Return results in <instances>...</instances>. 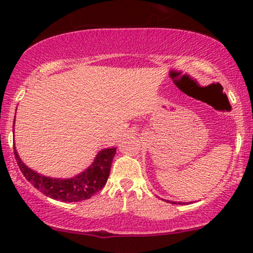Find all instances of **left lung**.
Masks as SVG:
<instances>
[{"mask_svg": "<svg viewBox=\"0 0 253 253\" xmlns=\"http://www.w3.org/2000/svg\"><path fill=\"white\" fill-rule=\"evenodd\" d=\"M164 201H166V200H164ZM166 202H169V203H173V204H190L191 202H172V201H166Z\"/></svg>", "mask_w": 253, "mask_h": 253, "instance_id": "1", "label": "left lung"}]
</instances>
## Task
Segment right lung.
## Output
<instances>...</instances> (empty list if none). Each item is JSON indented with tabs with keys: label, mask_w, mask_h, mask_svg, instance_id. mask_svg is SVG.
<instances>
[{
	"label": "right lung",
	"mask_w": 253,
	"mask_h": 253,
	"mask_svg": "<svg viewBox=\"0 0 253 253\" xmlns=\"http://www.w3.org/2000/svg\"><path fill=\"white\" fill-rule=\"evenodd\" d=\"M13 148L15 160L24 177L41 193L62 202H79L90 199L93 194L99 192L107 183L111 163L116 154V147L104 148L97 154L92 164L84 172L71 178H53L44 176L28 168L20 158L15 146Z\"/></svg>",
	"instance_id": "add662e5"
}]
</instances>
